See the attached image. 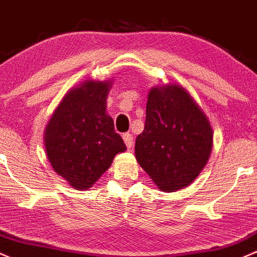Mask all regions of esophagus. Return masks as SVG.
I'll return each mask as SVG.
<instances>
[{"mask_svg": "<svg viewBox=\"0 0 257 257\" xmlns=\"http://www.w3.org/2000/svg\"><path fill=\"white\" fill-rule=\"evenodd\" d=\"M122 138H123V142H125L127 148H131V147L134 146V136H132L131 134H125L122 136Z\"/></svg>", "mask_w": 257, "mask_h": 257, "instance_id": "1", "label": "esophagus"}]
</instances>
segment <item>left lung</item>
Returning a JSON list of instances; mask_svg holds the SVG:
<instances>
[{
  "label": "left lung",
  "mask_w": 257,
  "mask_h": 257,
  "mask_svg": "<svg viewBox=\"0 0 257 257\" xmlns=\"http://www.w3.org/2000/svg\"><path fill=\"white\" fill-rule=\"evenodd\" d=\"M212 143L209 119L183 86L152 87L146 125L136 138L135 155L160 191L188 187L205 167Z\"/></svg>",
  "instance_id": "1"
}]
</instances>
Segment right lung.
Wrapping results in <instances>:
<instances>
[{
	"label": "right lung",
	"mask_w": 257,
	"mask_h": 257,
	"mask_svg": "<svg viewBox=\"0 0 257 257\" xmlns=\"http://www.w3.org/2000/svg\"><path fill=\"white\" fill-rule=\"evenodd\" d=\"M113 81L85 80L60 100L43 132L52 169L71 188L87 191L126 151L106 111Z\"/></svg>",
	"instance_id": "add662e5"
}]
</instances>
